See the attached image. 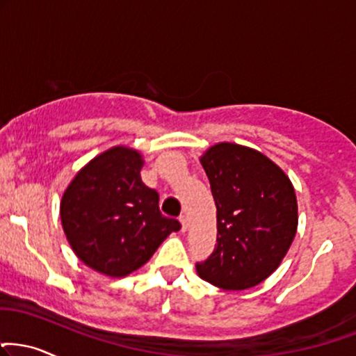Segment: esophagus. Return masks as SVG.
<instances>
[{
	"mask_svg": "<svg viewBox=\"0 0 356 356\" xmlns=\"http://www.w3.org/2000/svg\"><path fill=\"white\" fill-rule=\"evenodd\" d=\"M179 220H181V224H182V232H186L187 227H189V219H187V216H181L179 217Z\"/></svg>",
	"mask_w": 356,
	"mask_h": 356,
	"instance_id": "1",
	"label": "esophagus"
}]
</instances>
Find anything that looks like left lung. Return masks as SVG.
<instances>
[{
  "instance_id": "8db88e82",
  "label": "left lung",
  "mask_w": 356,
  "mask_h": 356,
  "mask_svg": "<svg viewBox=\"0 0 356 356\" xmlns=\"http://www.w3.org/2000/svg\"><path fill=\"white\" fill-rule=\"evenodd\" d=\"M217 207V245L197 273L222 290L252 289L270 277L298 227L293 184L262 152L234 143L200 156Z\"/></svg>"
}]
</instances>
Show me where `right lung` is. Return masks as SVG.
Wrapping results in <instances>:
<instances>
[{"label":"right lung","instance_id":"obj_1","mask_svg":"<svg viewBox=\"0 0 356 356\" xmlns=\"http://www.w3.org/2000/svg\"><path fill=\"white\" fill-rule=\"evenodd\" d=\"M143 154L114 145L86 164L59 204L63 230L76 257L106 277L122 278L147 264L181 229L159 211V194L140 181Z\"/></svg>","mask_w":356,"mask_h":356}]
</instances>
